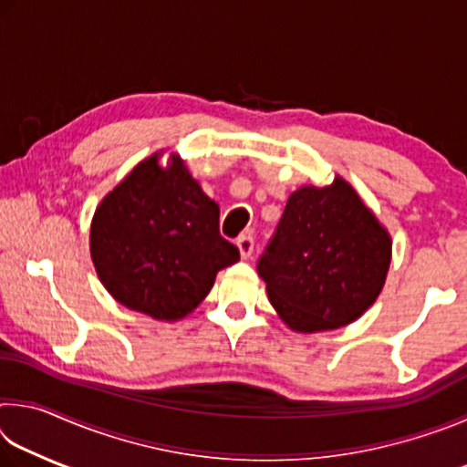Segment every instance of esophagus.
Returning <instances> with one entry per match:
<instances>
[{"instance_id":"obj_1","label":"esophagus","mask_w":467,"mask_h":467,"mask_svg":"<svg viewBox=\"0 0 467 467\" xmlns=\"http://www.w3.org/2000/svg\"><path fill=\"white\" fill-rule=\"evenodd\" d=\"M236 247H239V253L243 259H249L253 247H255V241H253L251 234H241L239 239H236Z\"/></svg>"}]
</instances>
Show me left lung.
Here are the masks:
<instances>
[{"mask_svg":"<svg viewBox=\"0 0 467 467\" xmlns=\"http://www.w3.org/2000/svg\"><path fill=\"white\" fill-rule=\"evenodd\" d=\"M391 259V241L344 179L300 187L257 259L267 296L292 329H336L375 303Z\"/></svg>","mask_w":467,"mask_h":467,"instance_id":"1","label":"left lung"}]
</instances>
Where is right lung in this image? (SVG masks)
Wrapping results in <instances>:
<instances>
[{
  "mask_svg": "<svg viewBox=\"0 0 467 467\" xmlns=\"http://www.w3.org/2000/svg\"><path fill=\"white\" fill-rule=\"evenodd\" d=\"M90 253L105 288L128 309L175 321L192 313L216 274L239 262L220 234V210L175 158L140 162L94 212Z\"/></svg>",
  "mask_w": 467,
  "mask_h": 467,
  "instance_id": "1",
  "label": "right lung"
}]
</instances>
